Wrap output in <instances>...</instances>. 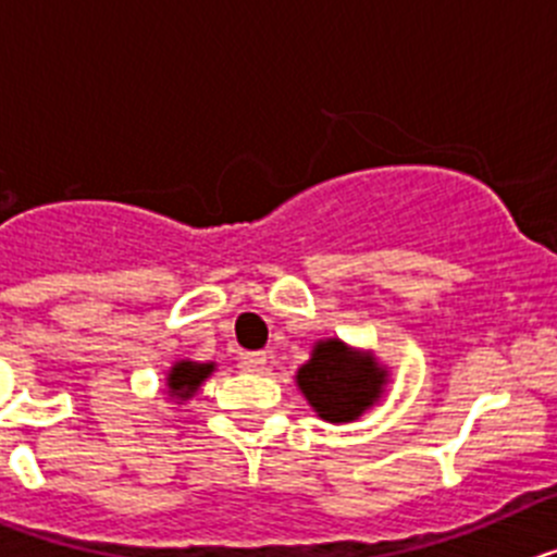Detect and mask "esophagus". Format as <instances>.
<instances>
[{"label":"esophagus","mask_w":557,"mask_h":557,"mask_svg":"<svg viewBox=\"0 0 557 557\" xmlns=\"http://www.w3.org/2000/svg\"><path fill=\"white\" fill-rule=\"evenodd\" d=\"M268 366V354L264 351H245L239 354V368L250 373H262Z\"/></svg>","instance_id":"34e87169"}]
</instances>
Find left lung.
Here are the masks:
<instances>
[{
    "label": "left lung",
    "mask_w": 557,
    "mask_h": 557,
    "mask_svg": "<svg viewBox=\"0 0 557 557\" xmlns=\"http://www.w3.org/2000/svg\"><path fill=\"white\" fill-rule=\"evenodd\" d=\"M295 382L312 410L332 424L357 421L382 398L387 371L368 351H354L343 339L314 343L307 366L298 368Z\"/></svg>",
    "instance_id": "8db88e82"
}]
</instances>
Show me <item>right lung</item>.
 Masks as SVG:
<instances>
[{
    "label": "right lung",
    "instance_id": "1",
    "mask_svg": "<svg viewBox=\"0 0 557 557\" xmlns=\"http://www.w3.org/2000/svg\"><path fill=\"white\" fill-rule=\"evenodd\" d=\"M214 371V362H191V359H181L166 373V387H170L172 398H191L198 393V387L203 385L206 379Z\"/></svg>",
    "mask_w": 557,
    "mask_h": 557
}]
</instances>
